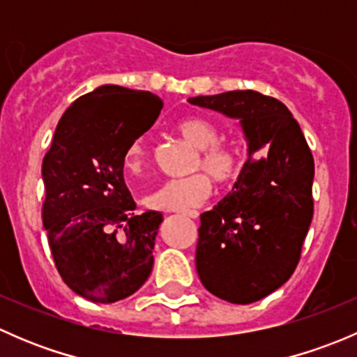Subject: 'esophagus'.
Listing matches in <instances>:
<instances>
[{"instance_id":"34e87169","label":"esophagus","mask_w":357,"mask_h":357,"mask_svg":"<svg viewBox=\"0 0 357 357\" xmlns=\"http://www.w3.org/2000/svg\"><path fill=\"white\" fill-rule=\"evenodd\" d=\"M181 214L186 215V218H190V219L199 218V212H197V211H186V212H181Z\"/></svg>"}]
</instances>
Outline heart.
<instances>
[{"instance_id":"obj_1","label":"heart","mask_w":357,"mask_h":357,"mask_svg":"<svg viewBox=\"0 0 357 357\" xmlns=\"http://www.w3.org/2000/svg\"><path fill=\"white\" fill-rule=\"evenodd\" d=\"M176 131L195 149L193 167H202L221 185L235 181L242 169V153L231 143L219 142L218 126L200 115H190L176 122ZM149 146L145 138L132 139L124 152V167L136 174L145 165ZM212 193V181L206 172H193L183 178L164 179L146 195L145 204L150 208L164 212H186L204 204Z\"/></svg>"}]
</instances>
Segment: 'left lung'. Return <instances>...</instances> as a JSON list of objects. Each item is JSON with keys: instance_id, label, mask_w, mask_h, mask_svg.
Here are the masks:
<instances>
[{"instance_id": "8db88e82", "label": "left lung", "mask_w": 357, "mask_h": 357, "mask_svg": "<svg viewBox=\"0 0 357 357\" xmlns=\"http://www.w3.org/2000/svg\"><path fill=\"white\" fill-rule=\"evenodd\" d=\"M188 102L238 119L248 143L231 193L200 215L197 273L222 301H261L301 259L314 211L312 153L291 112L273 96L247 89Z\"/></svg>"}]
</instances>
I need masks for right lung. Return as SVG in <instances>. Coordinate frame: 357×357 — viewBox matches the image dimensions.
Returning <instances> with one entry per match:
<instances>
[{
  "label": "right lung",
  "mask_w": 357,
  "mask_h": 357,
  "mask_svg": "<svg viewBox=\"0 0 357 357\" xmlns=\"http://www.w3.org/2000/svg\"><path fill=\"white\" fill-rule=\"evenodd\" d=\"M164 102L150 91L105 84L79 96L43 158V226L60 276L100 304L135 294L153 268L162 214H131L124 152L149 131Z\"/></svg>",
  "instance_id": "1"
}]
</instances>
